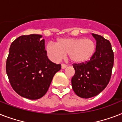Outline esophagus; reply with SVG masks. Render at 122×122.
Returning <instances> with one entry per match:
<instances>
[{
    "mask_svg": "<svg viewBox=\"0 0 122 122\" xmlns=\"http://www.w3.org/2000/svg\"><path fill=\"white\" fill-rule=\"evenodd\" d=\"M67 67V65L66 64H62L61 65V68L62 69H65Z\"/></svg>",
    "mask_w": 122,
    "mask_h": 122,
    "instance_id": "esophagus-1",
    "label": "esophagus"
}]
</instances>
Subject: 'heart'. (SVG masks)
Masks as SVG:
<instances>
[{
    "label": "heart",
    "instance_id": "obj_1",
    "mask_svg": "<svg viewBox=\"0 0 122 122\" xmlns=\"http://www.w3.org/2000/svg\"><path fill=\"white\" fill-rule=\"evenodd\" d=\"M47 55L52 61L57 62L65 54L73 63H82L89 61L96 52V44L90 39L61 38L56 44L49 43L46 47Z\"/></svg>",
    "mask_w": 122,
    "mask_h": 122
}]
</instances>
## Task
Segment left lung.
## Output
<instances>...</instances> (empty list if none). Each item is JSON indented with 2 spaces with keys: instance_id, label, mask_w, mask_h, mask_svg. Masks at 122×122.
<instances>
[{
  "instance_id": "left-lung-1",
  "label": "left lung",
  "mask_w": 122,
  "mask_h": 122,
  "mask_svg": "<svg viewBox=\"0 0 122 122\" xmlns=\"http://www.w3.org/2000/svg\"><path fill=\"white\" fill-rule=\"evenodd\" d=\"M96 41V52L91 60L73 64L75 75L71 85L75 93L81 98L96 96L104 90L110 80L114 54L110 41L92 33Z\"/></svg>"
}]
</instances>
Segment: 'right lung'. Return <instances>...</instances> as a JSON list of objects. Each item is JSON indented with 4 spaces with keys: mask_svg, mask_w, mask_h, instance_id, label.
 <instances>
[{
    "mask_svg": "<svg viewBox=\"0 0 122 122\" xmlns=\"http://www.w3.org/2000/svg\"><path fill=\"white\" fill-rule=\"evenodd\" d=\"M42 35H22L12 42L6 61V73L12 89L25 98L35 100L47 92L61 65L48 59Z\"/></svg>",
    "mask_w": 122,
    "mask_h": 122,
    "instance_id": "right-lung-1",
    "label": "right lung"
}]
</instances>
